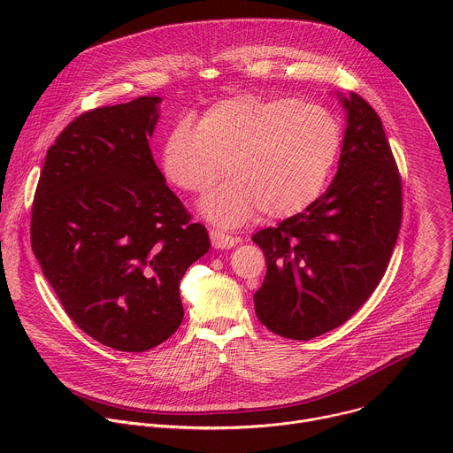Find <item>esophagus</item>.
<instances>
[{"label": "esophagus", "mask_w": 453, "mask_h": 453, "mask_svg": "<svg viewBox=\"0 0 453 453\" xmlns=\"http://www.w3.org/2000/svg\"><path fill=\"white\" fill-rule=\"evenodd\" d=\"M210 238H211V245L215 249H231V247H234L238 243L236 238H233V236L222 233V231H217V229L210 231Z\"/></svg>", "instance_id": "obj_1"}]
</instances>
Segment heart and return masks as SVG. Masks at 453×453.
<instances>
[{
  "instance_id": "heart-1",
  "label": "heart",
  "mask_w": 453,
  "mask_h": 453,
  "mask_svg": "<svg viewBox=\"0 0 453 453\" xmlns=\"http://www.w3.org/2000/svg\"><path fill=\"white\" fill-rule=\"evenodd\" d=\"M342 145L339 119L325 107L294 98L236 95L211 105L197 127L177 121L161 149L166 179L203 196L231 177L201 204L220 227H238L257 211L287 219L311 206L325 189Z\"/></svg>"
}]
</instances>
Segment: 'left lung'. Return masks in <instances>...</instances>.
Here are the masks:
<instances>
[{"mask_svg":"<svg viewBox=\"0 0 453 453\" xmlns=\"http://www.w3.org/2000/svg\"><path fill=\"white\" fill-rule=\"evenodd\" d=\"M337 96L348 123L334 182L304 211L252 234L267 260L256 315L294 341L339 328L369 299L402 226V177L381 119L357 93Z\"/></svg>","mask_w":453,"mask_h":453,"instance_id":"1","label":"left lung"}]
</instances>
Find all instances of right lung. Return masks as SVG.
Instances as JSON below:
<instances>
[{
	"instance_id": "1",
	"label": "right lung",
	"mask_w": 453,
	"mask_h": 453,
	"mask_svg": "<svg viewBox=\"0 0 453 453\" xmlns=\"http://www.w3.org/2000/svg\"><path fill=\"white\" fill-rule=\"evenodd\" d=\"M159 96L75 118L48 149L32 250L75 325L118 351L165 342L184 315L179 283L210 236L165 184L149 138Z\"/></svg>"
}]
</instances>
